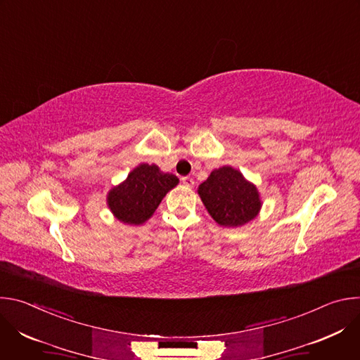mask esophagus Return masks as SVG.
<instances>
[{
  "label": "esophagus",
  "mask_w": 360,
  "mask_h": 360,
  "mask_svg": "<svg viewBox=\"0 0 360 360\" xmlns=\"http://www.w3.org/2000/svg\"><path fill=\"white\" fill-rule=\"evenodd\" d=\"M182 184H184L185 186L192 188V186H193V184H195V181H193L192 178H189V176H184V178H182Z\"/></svg>",
  "instance_id": "1"
}]
</instances>
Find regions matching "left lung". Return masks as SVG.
<instances>
[{
	"label": "left lung",
	"instance_id": "left-lung-1",
	"mask_svg": "<svg viewBox=\"0 0 360 360\" xmlns=\"http://www.w3.org/2000/svg\"><path fill=\"white\" fill-rule=\"evenodd\" d=\"M198 195L212 219L225 228L243 226L262 208L258 188L232 167L214 169L198 186Z\"/></svg>",
	"mask_w": 360,
	"mask_h": 360
}]
</instances>
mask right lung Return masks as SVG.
I'll list each match as a JSON object with an SVG mask.
<instances>
[{
    "instance_id": "obj_1",
    "label": "right lung",
    "mask_w": 360,
    "mask_h": 360,
    "mask_svg": "<svg viewBox=\"0 0 360 360\" xmlns=\"http://www.w3.org/2000/svg\"><path fill=\"white\" fill-rule=\"evenodd\" d=\"M179 179L162 172L155 164H139L107 195L108 208L120 222L131 226L145 224L157 211L164 196Z\"/></svg>"
}]
</instances>
